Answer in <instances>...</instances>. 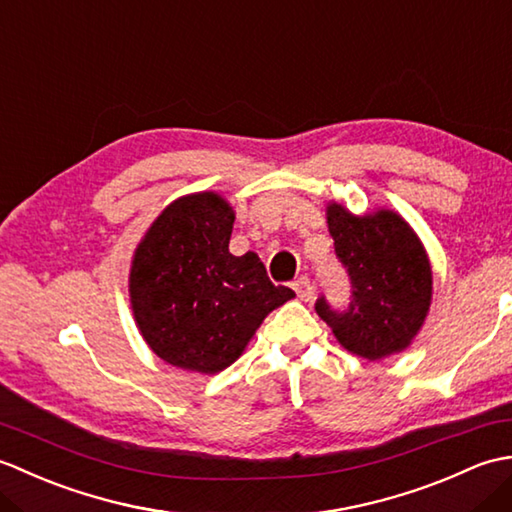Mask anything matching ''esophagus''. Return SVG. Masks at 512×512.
I'll return each mask as SVG.
<instances>
[{
  "label": "esophagus",
  "instance_id": "34e87169",
  "mask_svg": "<svg viewBox=\"0 0 512 512\" xmlns=\"http://www.w3.org/2000/svg\"><path fill=\"white\" fill-rule=\"evenodd\" d=\"M292 288H295L297 297L301 301H312V297H314V284H312L308 277H299L295 284H292Z\"/></svg>",
  "mask_w": 512,
  "mask_h": 512
}]
</instances>
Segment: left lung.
Instances as JSON below:
<instances>
[{
  "instance_id": "8db88e82",
  "label": "left lung",
  "mask_w": 512,
  "mask_h": 512,
  "mask_svg": "<svg viewBox=\"0 0 512 512\" xmlns=\"http://www.w3.org/2000/svg\"><path fill=\"white\" fill-rule=\"evenodd\" d=\"M328 228L352 301L334 310L321 297L314 310L347 352L367 361L402 352L431 306V264L418 235L394 211L352 215L336 202L328 204Z\"/></svg>"
}]
</instances>
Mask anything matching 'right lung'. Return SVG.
<instances>
[{
    "label": "right lung",
    "mask_w": 512,
    "mask_h": 512,
    "mask_svg": "<svg viewBox=\"0 0 512 512\" xmlns=\"http://www.w3.org/2000/svg\"><path fill=\"white\" fill-rule=\"evenodd\" d=\"M235 213L213 191L171 202L138 244L129 299L147 345L187 372L217 374L242 356L295 292L275 286L255 253H228Z\"/></svg>",
    "instance_id": "add662e5"
}]
</instances>
